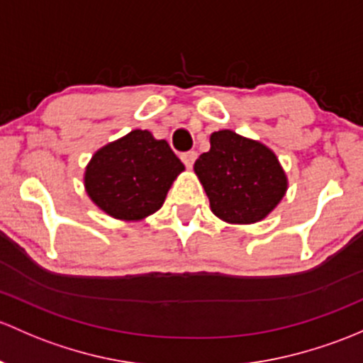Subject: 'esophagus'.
Wrapping results in <instances>:
<instances>
[{
	"label": "esophagus",
	"mask_w": 363,
	"mask_h": 363,
	"mask_svg": "<svg viewBox=\"0 0 363 363\" xmlns=\"http://www.w3.org/2000/svg\"><path fill=\"white\" fill-rule=\"evenodd\" d=\"M196 151H188V152H182L181 155V160L184 162V165L188 167V169H191L194 160H196Z\"/></svg>",
	"instance_id": "obj_1"
}]
</instances>
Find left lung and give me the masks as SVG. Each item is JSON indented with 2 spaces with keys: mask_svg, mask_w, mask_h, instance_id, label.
Here are the masks:
<instances>
[{
  "mask_svg": "<svg viewBox=\"0 0 363 363\" xmlns=\"http://www.w3.org/2000/svg\"><path fill=\"white\" fill-rule=\"evenodd\" d=\"M212 212L230 224L264 219L287 191V175L277 155L259 140L233 130L211 135V151L194 162Z\"/></svg>",
  "mask_w": 363,
  "mask_h": 363,
  "instance_id": "8db88e82",
  "label": "left lung"
}]
</instances>
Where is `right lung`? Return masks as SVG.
<instances>
[{"mask_svg": "<svg viewBox=\"0 0 363 363\" xmlns=\"http://www.w3.org/2000/svg\"><path fill=\"white\" fill-rule=\"evenodd\" d=\"M184 170L167 140L132 130L106 144L85 169L90 200L108 216L140 220L162 208L172 182Z\"/></svg>", "mask_w": 363, "mask_h": 363, "instance_id": "right-lung-1", "label": "right lung"}]
</instances>
